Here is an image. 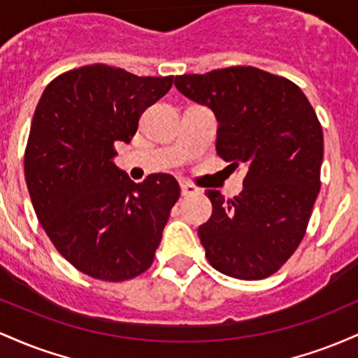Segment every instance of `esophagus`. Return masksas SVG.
I'll return each mask as SVG.
<instances>
[{
    "label": "esophagus",
    "mask_w": 358,
    "mask_h": 358,
    "mask_svg": "<svg viewBox=\"0 0 358 358\" xmlns=\"http://www.w3.org/2000/svg\"><path fill=\"white\" fill-rule=\"evenodd\" d=\"M196 193H200V190H199V188H196V187H193L192 183H187V182L182 183V195H183V196L196 195Z\"/></svg>",
    "instance_id": "esophagus-1"
}]
</instances>
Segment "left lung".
<instances>
[{
	"label": "left lung",
	"instance_id": "8db88e82",
	"mask_svg": "<svg viewBox=\"0 0 358 358\" xmlns=\"http://www.w3.org/2000/svg\"><path fill=\"white\" fill-rule=\"evenodd\" d=\"M175 85L213 110L220 158L248 170L234 199L205 190V256L227 276L268 278L298 249L320 192L323 131L313 106L296 84L256 67L176 76Z\"/></svg>",
	"mask_w": 358,
	"mask_h": 358
}]
</instances>
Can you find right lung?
<instances>
[{
    "instance_id": "right-lung-1",
    "label": "right lung",
    "mask_w": 358,
    "mask_h": 358,
    "mask_svg": "<svg viewBox=\"0 0 358 358\" xmlns=\"http://www.w3.org/2000/svg\"><path fill=\"white\" fill-rule=\"evenodd\" d=\"M173 76L138 77L104 64L55 77L43 90L24 150V180L38 222L80 273L126 281L153 264L171 207V175L134 183L114 165V145L129 143L146 108Z\"/></svg>"
}]
</instances>
